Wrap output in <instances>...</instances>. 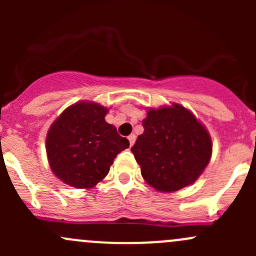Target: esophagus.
I'll list each match as a JSON object with an SVG mask.
<instances>
[{
    "label": "esophagus",
    "instance_id": "esophagus-1",
    "mask_svg": "<svg viewBox=\"0 0 256 256\" xmlns=\"http://www.w3.org/2000/svg\"><path fill=\"white\" fill-rule=\"evenodd\" d=\"M128 141H130V146H132V144H135V141H136V135H135V134H131V135L128 136Z\"/></svg>",
    "mask_w": 256,
    "mask_h": 256
}]
</instances>
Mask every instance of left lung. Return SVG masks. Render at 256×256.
<instances>
[{
    "instance_id": "8db88e82",
    "label": "left lung",
    "mask_w": 256,
    "mask_h": 256,
    "mask_svg": "<svg viewBox=\"0 0 256 256\" xmlns=\"http://www.w3.org/2000/svg\"><path fill=\"white\" fill-rule=\"evenodd\" d=\"M142 126L131 151L151 187L176 192L202 174L212 156V140L190 110L180 104L150 109Z\"/></svg>"
}]
</instances>
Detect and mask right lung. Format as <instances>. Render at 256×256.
I'll return each mask as SVG.
<instances>
[{"mask_svg":"<svg viewBox=\"0 0 256 256\" xmlns=\"http://www.w3.org/2000/svg\"><path fill=\"white\" fill-rule=\"evenodd\" d=\"M108 109L80 102L66 108L52 124L46 148L53 174L66 184L92 188L109 174L114 158L130 146L105 121Z\"/></svg>","mask_w":256,"mask_h":256,"instance_id":"add662e5","label":"right lung"}]
</instances>
